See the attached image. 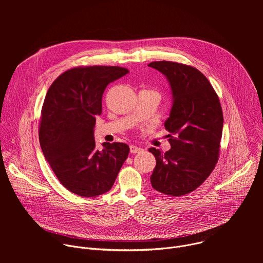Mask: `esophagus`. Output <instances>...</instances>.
Listing matches in <instances>:
<instances>
[{
  "label": "esophagus",
  "mask_w": 263,
  "mask_h": 263,
  "mask_svg": "<svg viewBox=\"0 0 263 263\" xmlns=\"http://www.w3.org/2000/svg\"><path fill=\"white\" fill-rule=\"evenodd\" d=\"M143 151V148L137 146V145H130V152L132 154H136V153H140Z\"/></svg>",
  "instance_id": "esophagus-1"
}]
</instances>
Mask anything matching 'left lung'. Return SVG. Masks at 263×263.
I'll use <instances>...</instances> for the list:
<instances>
[{"mask_svg": "<svg viewBox=\"0 0 263 263\" xmlns=\"http://www.w3.org/2000/svg\"><path fill=\"white\" fill-rule=\"evenodd\" d=\"M148 66L166 76L174 99L164 123L171 149L148 148L156 158L151 183L163 195L181 197L196 191L218 161L222 110L214 88L196 67L173 61Z\"/></svg>", "mask_w": 263, "mask_h": 263, "instance_id": "8db88e82", "label": "left lung"}]
</instances>
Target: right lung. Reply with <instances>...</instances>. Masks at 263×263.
<instances>
[{"label":"right lung","mask_w":263,"mask_h":263,"mask_svg":"<svg viewBox=\"0 0 263 263\" xmlns=\"http://www.w3.org/2000/svg\"><path fill=\"white\" fill-rule=\"evenodd\" d=\"M129 70L121 66H77L52 83L45 98L39 136L46 160L59 182L80 197L110 191L129 155V145L96 146L93 128L105 88Z\"/></svg>","instance_id":"add662e5"}]
</instances>
